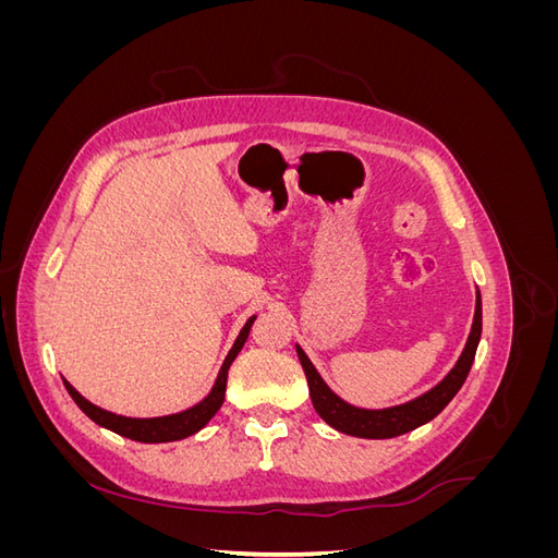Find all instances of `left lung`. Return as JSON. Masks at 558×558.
Masks as SVG:
<instances>
[{
	"label": "left lung",
	"instance_id": "left-lung-1",
	"mask_svg": "<svg viewBox=\"0 0 558 558\" xmlns=\"http://www.w3.org/2000/svg\"><path fill=\"white\" fill-rule=\"evenodd\" d=\"M482 337V298L477 291V302H475V318H472V328L468 335L465 349L456 361V365L449 369V375L433 386L428 393L418 396L404 404H396V408H386V410H363V408H353L347 400H342L337 393L330 391V386L320 379L316 373V367L307 359V353L302 351L295 344L298 359L302 363V369L307 375L310 384V396L316 414L326 421L328 426L335 430L353 435V437H367V440H386V437H398L402 433H410L418 426L428 424L430 418L440 414L449 400L459 393V388L463 386L472 361H475V351Z\"/></svg>",
	"mask_w": 558,
	"mask_h": 558
}]
</instances>
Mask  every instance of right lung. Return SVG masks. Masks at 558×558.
Wrapping results in <instances>:
<instances>
[{
  "label": "right lung",
  "mask_w": 558,
  "mask_h": 558,
  "mask_svg": "<svg viewBox=\"0 0 558 558\" xmlns=\"http://www.w3.org/2000/svg\"><path fill=\"white\" fill-rule=\"evenodd\" d=\"M253 320H256V316H251L244 328L240 330L238 340H234L232 349L228 351V356L221 365V369H218V377L211 386V391L205 400H199L197 404H193V408L183 410V412H177V414H167V416H154V418H132V416H121V414H113V412H107L102 408H97V404H93L90 400L83 398L76 388L66 381H64V388L70 391V396L74 398V402L81 408V412L90 416L97 426L102 428H109L118 435L123 437H130V440L134 442H148V445H158V442H174V440H183V437L189 435H195L197 430L205 428L209 424V418L221 410L223 404V398H226V386H228V369L232 365V361L238 359V353L242 351L246 337H248V330L253 326Z\"/></svg>",
  "instance_id": "obj_1"
}]
</instances>
